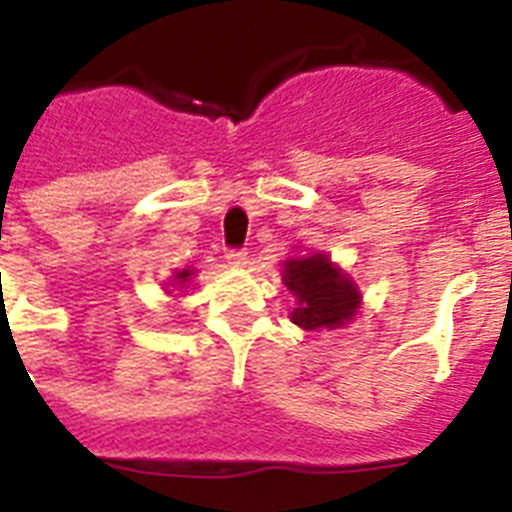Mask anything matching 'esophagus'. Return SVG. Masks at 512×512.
<instances>
[{"label":"esophagus","instance_id":"obj_1","mask_svg":"<svg viewBox=\"0 0 512 512\" xmlns=\"http://www.w3.org/2000/svg\"><path fill=\"white\" fill-rule=\"evenodd\" d=\"M225 259H228L230 266H238V269H241V266L248 264V251L246 248H230V251L225 253Z\"/></svg>","mask_w":512,"mask_h":512}]
</instances>
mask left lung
Masks as SVG:
<instances>
[{
	"mask_svg": "<svg viewBox=\"0 0 512 512\" xmlns=\"http://www.w3.org/2000/svg\"><path fill=\"white\" fill-rule=\"evenodd\" d=\"M282 274V282L297 300V307L289 312L295 325L305 330H333L354 320L361 292L325 253L287 259Z\"/></svg>",
	"mask_w": 512,
	"mask_h": 512,
	"instance_id": "obj_1",
	"label": "left lung"
}]
</instances>
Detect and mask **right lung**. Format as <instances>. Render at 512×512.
<instances>
[{
	"label": "right lung",
	"mask_w": 512,
	"mask_h": 512,
	"mask_svg": "<svg viewBox=\"0 0 512 512\" xmlns=\"http://www.w3.org/2000/svg\"><path fill=\"white\" fill-rule=\"evenodd\" d=\"M189 279H192V271H189V269L176 271V274H174V282H176V284H187Z\"/></svg>",
	"instance_id": "1"
}]
</instances>
